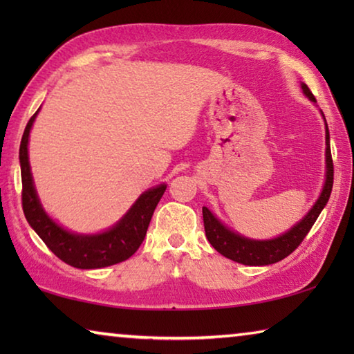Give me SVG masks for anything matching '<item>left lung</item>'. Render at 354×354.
<instances>
[{
	"label": "left lung",
	"mask_w": 354,
	"mask_h": 354,
	"mask_svg": "<svg viewBox=\"0 0 354 354\" xmlns=\"http://www.w3.org/2000/svg\"><path fill=\"white\" fill-rule=\"evenodd\" d=\"M301 88L306 97L314 101L315 97L313 92L309 91L306 84H301ZM326 124V123H325ZM333 181H334V165L331 158V147H329V131L326 124V179L323 190L315 201L313 209L304 215L303 220L290 227L289 231L281 234L279 237H274L272 241H253V239H247L237 232L231 231L226 227L221 221L215 217V215L209 211L207 207H203V221H205V231L209 243L218 251L220 254L231 261H236L239 263H245V266H268V263L279 262L281 259L289 256L298 248V245L303 242V239L308 236L310 227L319 218L323 207L326 206L333 190Z\"/></svg>",
	"instance_id": "obj_1"
}]
</instances>
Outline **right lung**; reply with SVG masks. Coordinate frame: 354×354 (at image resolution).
<instances>
[{"instance_id":"add662e5","label":"right lung","mask_w":354,"mask_h":354,"mask_svg":"<svg viewBox=\"0 0 354 354\" xmlns=\"http://www.w3.org/2000/svg\"><path fill=\"white\" fill-rule=\"evenodd\" d=\"M39 111L29 118L25 133L20 143V167H21V205L28 223L37 232L45 245L55 253L59 259L71 267L82 268H101L109 267L113 263L123 262L133 256L147 236L149 221L153 212L162 198L167 189L165 184L156 185L153 189L139 196L133 207L124 214V217L113 225L111 230L100 234H76L59 226L55 220L48 217L41 207L37 192L34 187L31 167L28 158L29 131L37 117Z\"/></svg>"}]
</instances>
